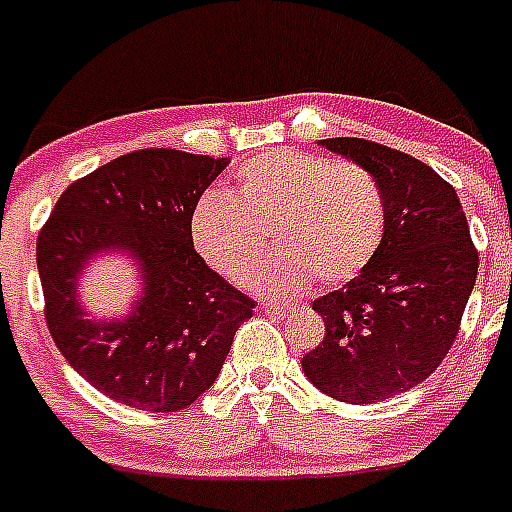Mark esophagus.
Masks as SVG:
<instances>
[{
    "mask_svg": "<svg viewBox=\"0 0 512 512\" xmlns=\"http://www.w3.org/2000/svg\"><path fill=\"white\" fill-rule=\"evenodd\" d=\"M263 312H265V315L278 317V320H281V317L289 315V307H281V304H268V302H265L263 304Z\"/></svg>",
    "mask_w": 512,
    "mask_h": 512,
    "instance_id": "1",
    "label": "esophagus"
}]
</instances>
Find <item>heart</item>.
Listing matches in <instances>:
<instances>
[{
    "mask_svg": "<svg viewBox=\"0 0 512 512\" xmlns=\"http://www.w3.org/2000/svg\"><path fill=\"white\" fill-rule=\"evenodd\" d=\"M270 231L276 255L249 278L263 296L294 299L320 278H356L385 231V205L369 171L330 158L273 150L249 158L229 192H210L192 213V242L223 278L242 283Z\"/></svg>",
    "mask_w": 512,
    "mask_h": 512,
    "instance_id": "obj_1",
    "label": "heart"
}]
</instances>
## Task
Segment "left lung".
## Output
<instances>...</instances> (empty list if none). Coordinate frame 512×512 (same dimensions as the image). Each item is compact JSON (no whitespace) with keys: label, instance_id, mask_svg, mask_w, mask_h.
Masks as SVG:
<instances>
[{"label":"left lung","instance_id":"obj_1","mask_svg":"<svg viewBox=\"0 0 512 512\" xmlns=\"http://www.w3.org/2000/svg\"><path fill=\"white\" fill-rule=\"evenodd\" d=\"M317 145L375 176L385 231L372 263L312 302L325 338L302 369L343 403L385 401L427 380L453 346L474 291L479 255L461 200L427 163L362 137Z\"/></svg>","mask_w":512,"mask_h":512}]
</instances>
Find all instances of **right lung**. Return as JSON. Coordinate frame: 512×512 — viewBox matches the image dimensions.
Wrapping results in <instances>:
<instances>
[{"instance_id": "right-lung-1", "label": "right lung", "mask_w": 512, "mask_h": 512, "mask_svg": "<svg viewBox=\"0 0 512 512\" xmlns=\"http://www.w3.org/2000/svg\"><path fill=\"white\" fill-rule=\"evenodd\" d=\"M229 158L171 148L135 150L62 192L38 234L46 325L77 375L140 411L187 409L216 382L234 333L255 302L210 270L192 244V213ZM124 254L138 296L114 318H93L79 278Z\"/></svg>"}]
</instances>
